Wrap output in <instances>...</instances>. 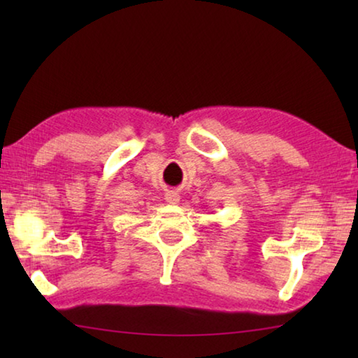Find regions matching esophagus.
<instances>
[{
    "mask_svg": "<svg viewBox=\"0 0 358 358\" xmlns=\"http://www.w3.org/2000/svg\"><path fill=\"white\" fill-rule=\"evenodd\" d=\"M180 199H181V196L177 191H167L166 192V202H169V203L177 205V203H180Z\"/></svg>",
    "mask_w": 358,
    "mask_h": 358,
    "instance_id": "34e87169",
    "label": "esophagus"
}]
</instances>
